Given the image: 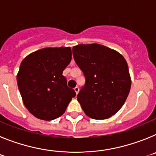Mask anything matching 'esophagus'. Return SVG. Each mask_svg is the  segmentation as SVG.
<instances>
[{
	"label": "esophagus",
	"mask_w": 156,
	"mask_h": 156,
	"mask_svg": "<svg viewBox=\"0 0 156 156\" xmlns=\"http://www.w3.org/2000/svg\"><path fill=\"white\" fill-rule=\"evenodd\" d=\"M74 90H75V92H76V94H78L79 93V90H80V89H79V87H76L75 88H74Z\"/></svg>",
	"instance_id": "esophagus-1"
}]
</instances>
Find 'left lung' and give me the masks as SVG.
Wrapping results in <instances>:
<instances>
[{
    "label": "left lung",
    "mask_w": 156,
    "mask_h": 156,
    "mask_svg": "<svg viewBox=\"0 0 156 156\" xmlns=\"http://www.w3.org/2000/svg\"><path fill=\"white\" fill-rule=\"evenodd\" d=\"M74 60L86 78L77 100L87 116L105 119L126 101L131 79L127 63L116 51L98 44L73 48Z\"/></svg>",
    "instance_id": "1"
}]
</instances>
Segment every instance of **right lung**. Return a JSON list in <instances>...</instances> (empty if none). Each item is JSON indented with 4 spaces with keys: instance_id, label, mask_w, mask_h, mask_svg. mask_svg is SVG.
I'll list each match as a JSON object with an SVG mask.
<instances>
[{
    "instance_id": "1",
    "label": "right lung",
    "mask_w": 156,
    "mask_h": 156,
    "mask_svg": "<svg viewBox=\"0 0 156 156\" xmlns=\"http://www.w3.org/2000/svg\"><path fill=\"white\" fill-rule=\"evenodd\" d=\"M71 59V48L60 47L42 48L22 61L17 83L23 104L32 115L49 121L64 114L76 96L62 75Z\"/></svg>"
}]
</instances>
